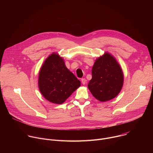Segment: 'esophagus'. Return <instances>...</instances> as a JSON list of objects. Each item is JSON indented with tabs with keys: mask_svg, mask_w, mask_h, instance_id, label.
Listing matches in <instances>:
<instances>
[{
	"mask_svg": "<svg viewBox=\"0 0 153 153\" xmlns=\"http://www.w3.org/2000/svg\"><path fill=\"white\" fill-rule=\"evenodd\" d=\"M81 80H82V84L83 85H85V83H86V80L85 78H82V79H81Z\"/></svg>",
	"mask_w": 153,
	"mask_h": 153,
	"instance_id": "esophagus-1",
	"label": "esophagus"
}]
</instances>
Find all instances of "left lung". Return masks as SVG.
Here are the masks:
<instances>
[{"label":"left lung","instance_id":"1","mask_svg":"<svg viewBox=\"0 0 153 153\" xmlns=\"http://www.w3.org/2000/svg\"><path fill=\"white\" fill-rule=\"evenodd\" d=\"M92 79L88 87L93 96L101 102L111 100L120 93L123 83L122 69L116 59L105 53L95 62Z\"/></svg>","mask_w":153,"mask_h":153}]
</instances>
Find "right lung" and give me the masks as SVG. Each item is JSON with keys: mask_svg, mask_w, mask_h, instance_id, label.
I'll return each mask as SVG.
<instances>
[{"mask_svg": "<svg viewBox=\"0 0 153 153\" xmlns=\"http://www.w3.org/2000/svg\"><path fill=\"white\" fill-rule=\"evenodd\" d=\"M38 82L43 97L57 104L63 103L80 86V82L67 68L63 59L55 53L43 63Z\"/></svg>", "mask_w": 153, "mask_h": 153, "instance_id": "add662e5", "label": "right lung"}]
</instances>
